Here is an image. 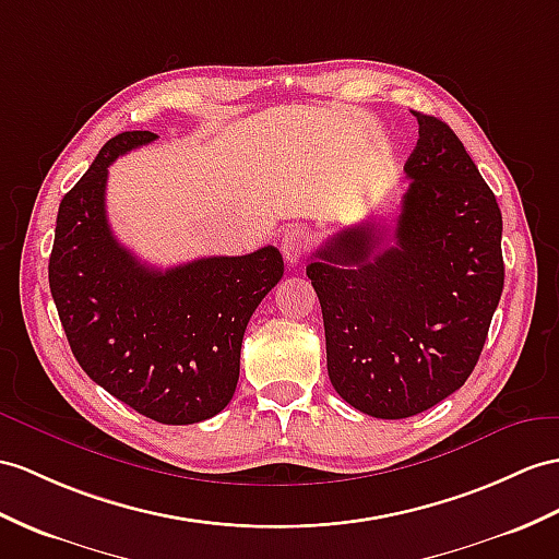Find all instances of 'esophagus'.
Returning a JSON list of instances; mask_svg holds the SVG:
<instances>
[{"label": "esophagus", "mask_w": 559, "mask_h": 559, "mask_svg": "<svg viewBox=\"0 0 559 559\" xmlns=\"http://www.w3.org/2000/svg\"><path fill=\"white\" fill-rule=\"evenodd\" d=\"M304 251H306V233H304V229H298V227L287 229V233L282 235L284 261H287L294 267V265H298V261H301Z\"/></svg>", "instance_id": "esophagus-1"}]
</instances>
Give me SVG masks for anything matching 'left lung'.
<instances>
[{
	"label": "left lung",
	"mask_w": 559,
	"mask_h": 559,
	"mask_svg": "<svg viewBox=\"0 0 559 559\" xmlns=\"http://www.w3.org/2000/svg\"><path fill=\"white\" fill-rule=\"evenodd\" d=\"M415 118L396 227L338 229L306 267L332 386L379 419L425 413L467 382L506 282L491 187L443 120Z\"/></svg>",
	"instance_id": "obj_1"
}]
</instances>
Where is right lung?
<instances>
[{"mask_svg": "<svg viewBox=\"0 0 559 559\" xmlns=\"http://www.w3.org/2000/svg\"><path fill=\"white\" fill-rule=\"evenodd\" d=\"M154 140L116 134L61 199L49 289L92 382L160 425H194L233 401L243 332L284 261L263 247L160 270L122 247L106 217L108 166Z\"/></svg>", "mask_w": 559, "mask_h": 559, "instance_id": "right-lung-1", "label": "right lung"}]
</instances>
